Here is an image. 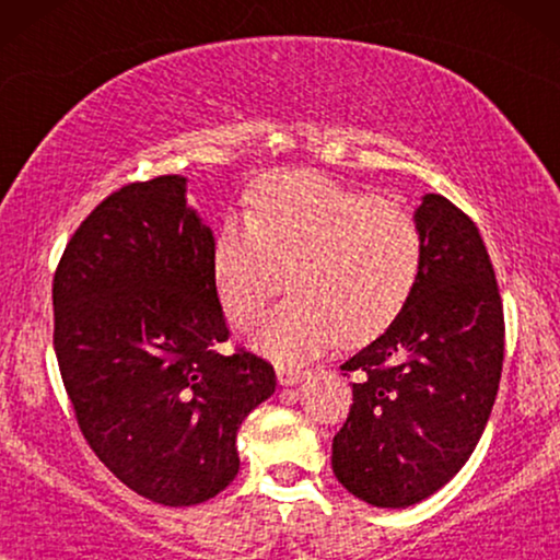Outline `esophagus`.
<instances>
[{
  "label": "esophagus",
  "instance_id": "obj_1",
  "mask_svg": "<svg viewBox=\"0 0 560 560\" xmlns=\"http://www.w3.org/2000/svg\"><path fill=\"white\" fill-rule=\"evenodd\" d=\"M305 380V372L303 370H293V366H278V382L282 387H293V385H301Z\"/></svg>",
  "mask_w": 560,
  "mask_h": 560
}]
</instances>
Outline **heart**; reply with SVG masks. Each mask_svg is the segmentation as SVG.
<instances>
[{"label":"heart","instance_id":"b5f03b06","mask_svg":"<svg viewBox=\"0 0 560 560\" xmlns=\"http://www.w3.org/2000/svg\"><path fill=\"white\" fill-rule=\"evenodd\" d=\"M416 219L380 196L316 173H282L249 198L247 221L219 229L211 278L236 328L259 318L288 272L290 301L249 336L278 364L311 362L336 343H362L400 318L418 285Z\"/></svg>","mask_w":560,"mask_h":560}]
</instances>
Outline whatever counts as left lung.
I'll list each match as a JSON object with an SVG mask.
<instances>
[{"instance_id":"obj_1","label":"left lung","mask_w":560,"mask_h":560,"mask_svg":"<svg viewBox=\"0 0 560 560\" xmlns=\"http://www.w3.org/2000/svg\"><path fill=\"white\" fill-rule=\"evenodd\" d=\"M423 259L400 318L341 370L359 372L331 466L374 508L428 500L469 462L500 387L504 318L474 221L425 194L412 213Z\"/></svg>"}]
</instances>
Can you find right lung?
Listing matches in <instances>:
<instances>
[{"mask_svg":"<svg viewBox=\"0 0 560 560\" xmlns=\"http://www.w3.org/2000/svg\"><path fill=\"white\" fill-rule=\"evenodd\" d=\"M188 178L129 183L75 229L52 278L56 357L89 446L165 508L217 497L240 471L236 433L275 393L272 366L229 339L213 232Z\"/></svg>","mask_w":560,"mask_h":560,"instance_id":"1","label":"right lung"}]
</instances>
